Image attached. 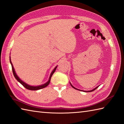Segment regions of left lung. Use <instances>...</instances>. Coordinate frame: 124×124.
Wrapping results in <instances>:
<instances>
[{"instance_id":"left-lung-1","label":"left lung","mask_w":124,"mask_h":124,"mask_svg":"<svg viewBox=\"0 0 124 124\" xmlns=\"http://www.w3.org/2000/svg\"><path fill=\"white\" fill-rule=\"evenodd\" d=\"M70 85H71V86L73 88H74L75 89H77V90H80V91H82V92H93V91L94 90H95V89H96L98 87V86H99V85H98V86H97V87H96V88H95L94 89H93V90H88V91H85V90H80V89H77V88H75L74 86H73V85L71 84V83H70Z\"/></svg>"}]
</instances>
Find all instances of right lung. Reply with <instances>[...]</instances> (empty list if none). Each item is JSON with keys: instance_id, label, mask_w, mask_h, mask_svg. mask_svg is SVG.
Here are the masks:
<instances>
[{"instance_id": "right-lung-1", "label": "right lung", "mask_w": 124, "mask_h": 124, "mask_svg": "<svg viewBox=\"0 0 124 124\" xmlns=\"http://www.w3.org/2000/svg\"><path fill=\"white\" fill-rule=\"evenodd\" d=\"M9 62H10V63H11V64L12 65V70H13V75L15 77V78L16 79V80L17 81L19 82L21 84L23 85V86L24 87H25L26 88V89H29V90H39V89H42V88H44L45 87H46V86H47L48 85H49V83L50 82V80H51V78L52 76V75L54 73L55 70H56L57 67V66H55L54 69V70H52L51 74H50V77H49V80L47 81L44 84H43V85H36V86H34V85H30L28 84H27V83H26V82H23V81H22V80H21L20 79V78L17 76L16 73V70H14V68L13 67V65L12 63V62H11V57H9Z\"/></svg>"}]
</instances>
